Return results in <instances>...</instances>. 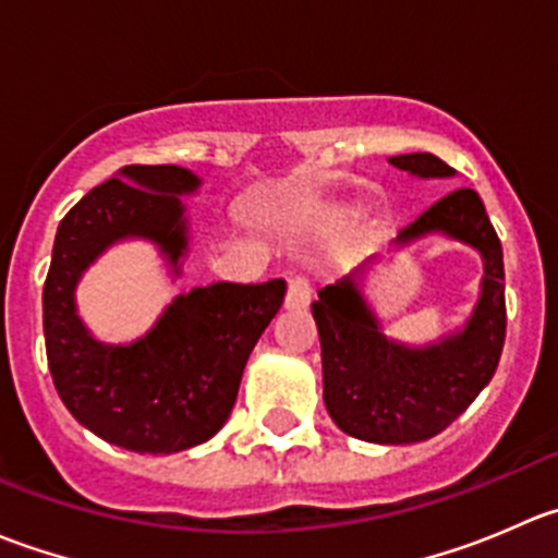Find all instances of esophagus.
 Masks as SVG:
<instances>
[{"label":"esophagus","mask_w":558,"mask_h":558,"mask_svg":"<svg viewBox=\"0 0 558 558\" xmlns=\"http://www.w3.org/2000/svg\"><path fill=\"white\" fill-rule=\"evenodd\" d=\"M313 286L307 275H291L289 291H286V307H307L311 305Z\"/></svg>","instance_id":"1"}]
</instances>
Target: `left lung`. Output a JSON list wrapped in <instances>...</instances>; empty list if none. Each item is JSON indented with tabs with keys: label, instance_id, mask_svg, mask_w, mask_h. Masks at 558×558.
Here are the masks:
<instances>
[{
	"label": "left lung",
	"instance_id": "8db88e82",
	"mask_svg": "<svg viewBox=\"0 0 558 558\" xmlns=\"http://www.w3.org/2000/svg\"><path fill=\"white\" fill-rule=\"evenodd\" d=\"M388 161L418 178L453 174L432 154H402ZM432 232L461 240L483 256L481 300L459 335L424 348L388 340L353 278L324 286L311 305L320 337L326 410L359 440L380 446L429 440L451 426L497 373L508 329L502 243L477 191L456 189L437 199L399 232L397 243Z\"/></svg>",
	"mask_w": 558,
	"mask_h": 558
}]
</instances>
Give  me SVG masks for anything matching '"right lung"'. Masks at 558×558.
<instances>
[{"instance_id":"obj_1","label":"right lung","mask_w":558,"mask_h":558,"mask_svg":"<svg viewBox=\"0 0 558 558\" xmlns=\"http://www.w3.org/2000/svg\"><path fill=\"white\" fill-rule=\"evenodd\" d=\"M199 178L174 165H132L88 191L59 223L43 289L48 367L77 424L118 448L178 453L210 440L232 413L253 345L280 311L283 280L210 283L180 294L132 345L94 340L75 311L83 269L118 240L161 247L178 275L189 247L180 194Z\"/></svg>"}]
</instances>
